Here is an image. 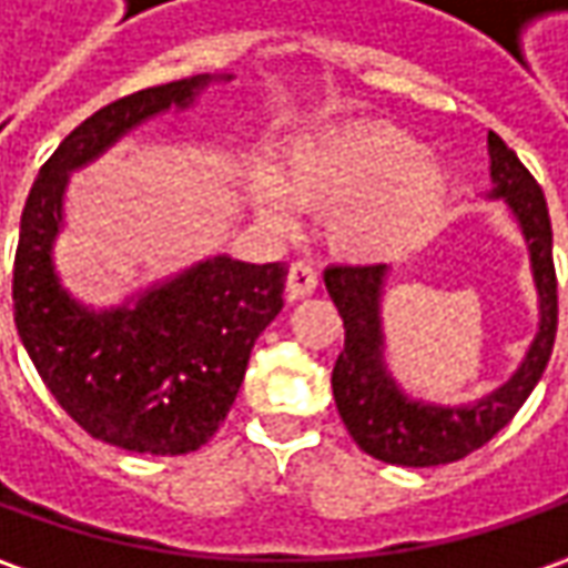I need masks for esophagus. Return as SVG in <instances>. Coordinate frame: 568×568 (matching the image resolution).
Masks as SVG:
<instances>
[{"label": "esophagus", "instance_id": "obj_1", "mask_svg": "<svg viewBox=\"0 0 568 568\" xmlns=\"http://www.w3.org/2000/svg\"><path fill=\"white\" fill-rule=\"evenodd\" d=\"M317 288V270L307 264V261H295L288 264V276H285V295L295 302V298H304Z\"/></svg>", "mask_w": 568, "mask_h": 568}]
</instances>
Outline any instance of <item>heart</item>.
Returning <instances> with one entry per match:
<instances>
[{"instance_id":"1","label":"heart","mask_w":568,"mask_h":568,"mask_svg":"<svg viewBox=\"0 0 568 568\" xmlns=\"http://www.w3.org/2000/svg\"><path fill=\"white\" fill-rule=\"evenodd\" d=\"M427 148L405 131L355 125L321 131L285 150L280 175H254V204L270 220H288L292 204L329 213L333 242L358 257L424 245L449 210V179L424 163Z\"/></svg>"}]
</instances>
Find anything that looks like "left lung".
I'll use <instances>...</instances> for the list:
<instances>
[{"label":"left lung","instance_id":"left-lung-1","mask_svg":"<svg viewBox=\"0 0 568 568\" xmlns=\"http://www.w3.org/2000/svg\"><path fill=\"white\" fill-rule=\"evenodd\" d=\"M487 148H490V175L497 182L494 197H503L509 204L528 239L540 295L538 336L521 367L513 374V381L462 408L424 405L402 396L399 386L383 371L381 292L386 264H339L323 273L326 292L339 307L345 326V348L333 367V399L352 440L367 456L389 465L430 468V465H446L471 456L513 420L521 402L538 386L554 352L559 304L554 229H550L547 201L535 175L521 166V160L503 144L499 134L494 131L487 134Z\"/></svg>","mask_w":568,"mask_h":568}]
</instances>
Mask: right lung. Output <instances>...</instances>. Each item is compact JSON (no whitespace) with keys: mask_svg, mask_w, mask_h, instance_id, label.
Listing matches in <instances>:
<instances>
[{"mask_svg":"<svg viewBox=\"0 0 568 568\" xmlns=\"http://www.w3.org/2000/svg\"><path fill=\"white\" fill-rule=\"evenodd\" d=\"M206 74L138 90L97 109L33 179L14 251V326L55 402L93 440L148 456H185L223 424L257 336L283 307L285 266L213 257L134 307L93 314L52 273L71 169L169 106H187Z\"/></svg>","mask_w":568,"mask_h":568,"instance_id":"add662e5","label":"right lung"}]
</instances>
